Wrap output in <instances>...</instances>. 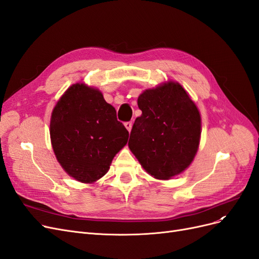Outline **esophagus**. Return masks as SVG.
Segmentation results:
<instances>
[{"instance_id": "34e87169", "label": "esophagus", "mask_w": 259, "mask_h": 259, "mask_svg": "<svg viewBox=\"0 0 259 259\" xmlns=\"http://www.w3.org/2000/svg\"><path fill=\"white\" fill-rule=\"evenodd\" d=\"M124 125H125V127L127 128V131H128V132H131V130H132V126H133V122H132V121L125 122V123H124Z\"/></svg>"}]
</instances>
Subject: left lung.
<instances>
[{
  "mask_svg": "<svg viewBox=\"0 0 259 259\" xmlns=\"http://www.w3.org/2000/svg\"><path fill=\"white\" fill-rule=\"evenodd\" d=\"M143 111L131 131L128 147L151 176L168 179L190 165L198 151L201 116L178 83L147 90L138 97Z\"/></svg>",
  "mask_w": 259,
  "mask_h": 259,
  "instance_id": "8db88e82",
  "label": "left lung"
}]
</instances>
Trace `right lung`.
<instances>
[{
    "mask_svg": "<svg viewBox=\"0 0 259 259\" xmlns=\"http://www.w3.org/2000/svg\"><path fill=\"white\" fill-rule=\"evenodd\" d=\"M50 126L58 162L81 183L103 177L128 139V131L117 121L115 109L106 103L103 94L79 83L59 99Z\"/></svg>",
    "mask_w": 259,
    "mask_h": 259,
    "instance_id": "right-lung-1",
    "label": "right lung"
}]
</instances>
